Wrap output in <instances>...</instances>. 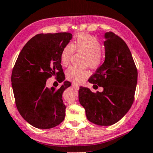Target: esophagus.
Here are the masks:
<instances>
[{
    "mask_svg": "<svg viewBox=\"0 0 153 153\" xmlns=\"http://www.w3.org/2000/svg\"><path fill=\"white\" fill-rule=\"evenodd\" d=\"M72 86L75 89H77V90H78V89H79V85L77 83H75V82H72Z\"/></svg>",
    "mask_w": 153,
    "mask_h": 153,
    "instance_id": "1",
    "label": "esophagus"
}]
</instances>
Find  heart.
Here are the masks:
<instances>
[{
	"label": "heart",
	"instance_id": "obj_1",
	"mask_svg": "<svg viewBox=\"0 0 153 153\" xmlns=\"http://www.w3.org/2000/svg\"><path fill=\"white\" fill-rule=\"evenodd\" d=\"M99 40L94 36L80 34L71 44H68L62 49L60 54V62L63 66L68 65L74 52L86 54L85 63L92 68H97L103 63L104 54L101 49ZM66 78L76 83H80L90 75L88 71L70 67L66 71Z\"/></svg>",
	"mask_w": 153,
	"mask_h": 153
}]
</instances>
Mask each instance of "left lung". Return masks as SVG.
I'll return each mask as SVG.
<instances>
[{
	"label": "left lung",
	"instance_id": "1",
	"mask_svg": "<svg viewBox=\"0 0 153 153\" xmlns=\"http://www.w3.org/2000/svg\"><path fill=\"white\" fill-rule=\"evenodd\" d=\"M105 61L88 81L103 87L101 93H93L80 87L78 98L85 110L87 119L99 126H109L119 122L134 102L137 82V70L130 50L118 35L105 34Z\"/></svg>",
	"mask_w": 153,
	"mask_h": 153
}]
</instances>
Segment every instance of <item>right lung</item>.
Returning <instances> with one entry per match:
<instances>
[{
  "label": "right lung",
  "mask_w": 153,
  "mask_h": 153,
  "mask_svg": "<svg viewBox=\"0 0 153 153\" xmlns=\"http://www.w3.org/2000/svg\"><path fill=\"white\" fill-rule=\"evenodd\" d=\"M72 37L68 32L36 35L23 47L12 71L17 109L26 122L38 129L56 127L65 117L62 94L71 82L65 81L57 89L48 88L46 82L52 76L60 82L65 80L60 54Z\"/></svg>",
  "instance_id": "1"
}]
</instances>
